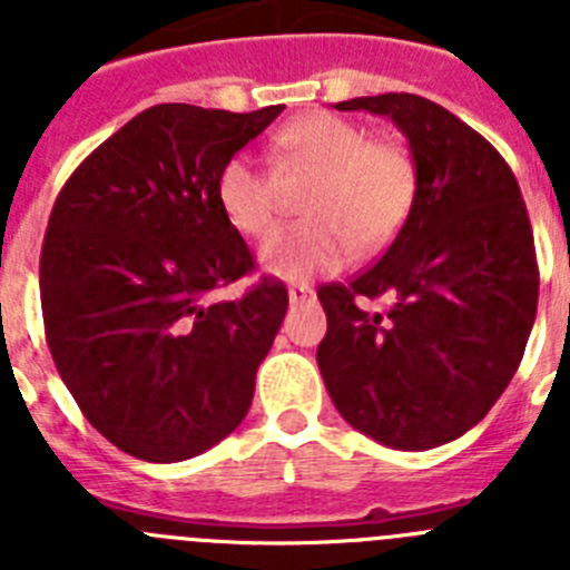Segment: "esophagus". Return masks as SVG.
I'll return each mask as SVG.
<instances>
[{
  "instance_id": "34e87169",
  "label": "esophagus",
  "mask_w": 570,
  "mask_h": 570,
  "mask_svg": "<svg viewBox=\"0 0 570 570\" xmlns=\"http://www.w3.org/2000/svg\"><path fill=\"white\" fill-rule=\"evenodd\" d=\"M314 299V288L311 285H291L288 288V302L291 305H302V302Z\"/></svg>"
}]
</instances>
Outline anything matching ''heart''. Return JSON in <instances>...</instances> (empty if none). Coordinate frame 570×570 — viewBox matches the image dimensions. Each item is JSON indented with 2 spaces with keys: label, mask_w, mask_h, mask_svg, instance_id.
Here are the masks:
<instances>
[{
  "label": "heart",
  "mask_w": 570,
  "mask_h": 570,
  "mask_svg": "<svg viewBox=\"0 0 570 570\" xmlns=\"http://www.w3.org/2000/svg\"><path fill=\"white\" fill-rule=\"evenodd\" d=\"M285 174L316 170L305 199L308 219L276 230L259 262L279 279H308L340 271L356 245L376 248L396 234L414 203L416 170L394 142L367 139L360 125L314 110L274 136ZM216 203L234 230L259 239L279 214L276 176L248 154H234L216 176Z\"/></svg>",
  "instance_id": "obj_1"
}]
</instances>
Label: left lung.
Returning <instances> with one entry per match:
<instances>
[{
    "label": "left lung",
    "mask_w": 570,
    "mask_h": 570,
    "mask_svg": "<svg viewBox=\"0 0 570 570\" xmlns=\"http://www.w3.org/2000/svg\"><path fill=\"white\" fill-rule=\"evenodd\" d=\"M336 110L391 116L416 190L382 259L316 291L328 316L316 362L347 425L428 451L471 431L520 367L540 296L531 223L505 159L442 105L380 94ZM385 293V315L358 308Z\"/></svg>",
    "instance_id": "left-lung-1"
}]
</instances>
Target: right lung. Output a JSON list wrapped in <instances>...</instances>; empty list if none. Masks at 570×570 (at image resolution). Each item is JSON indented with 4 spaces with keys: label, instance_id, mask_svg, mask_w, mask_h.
I'll return each instance as SVG.
<instances>
[{
    "label": "right lung",
    "instance_id": "1",
    "mask_svg": "<svg viewBox=\"0 0 570 570\" xmlns=\"http://www.w3.org/2000/svg\"><path fill=\"white\" fill-rule=\"evenodd\" d=\"M285 105H154L79 165L39 259L50 356L85 420L145 462L203 454L245 420L288 311L282 282L216 302L254 271L216 176Z\"/></svg>",
    "mask_w": 570,
    "mask_h": 570
}]
</instances>
